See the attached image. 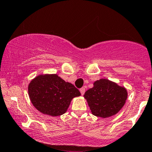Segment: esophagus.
I'll return each mask as SVG.
<instances>
[{"label":"esophagus","mask_w":152,"mask_h":152,"mask_svg":"<svg viewBox=\"0 0 152 152\" xmlns=\"http://www.w3.org/2000/svg\"><path fill=\"white\" fill-rule=\"evenodd\" d=\"M80 91L81 94L83 95L84 93H85V91H86V88H81L80 89Z\"/></svg>","instance_id":"34e87169"}]
</instances>
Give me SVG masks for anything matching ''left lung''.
<instances>
[{"label": "left lung", "instance_id": "8db88e82", "mask_svg": "<svg viewBox=\"0 0 152 152\" xmlns=\"http://www.w3.org/2000/svg\"><path fill=\"white\" fill-rule=\"evenodd\" d=\"M127 91L124 86L107 79H99L86 91V99L92 114L101 118H108L119 112L127 99Z\"/></svg>", "mask_w": 152, "mask_h": 152}]
</instances>
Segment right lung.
Masks as SVG:
<instances>
[{
  "instance_id": "obj_1",
  "label": "right lung",
  "mask_w": 152,
  "mask_h": 152,
  "mask_svg": "<svg viewBox=\"0 0 152 152\" xmlns=\"http://www.w3.org/2000/svg\"><path fill=\"white\" fill-rule=\"evenodd\" d=\"M28 95L33 105L43 114L58 116L66 112L72 99L80 92L56 74L39 75L30 82Z\"/></svg>"
}]
</instances>
